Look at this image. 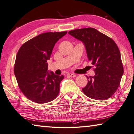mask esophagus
I'll list each match as a JSON object with an SVG mask.
<instances>
[{"label": "esophagus", "mask_w": 134, "mask_h": 134, "mask_svg": "<svg viewBox=\"0 0 134 134\" xmlns=\"http://www.w3.org/2000/svg\"><path fill=\"white\" fill-rule=\"evenodd\" d=\"M67 75L69 76H71V77H74V76H76L75 74H72V73H68Z\"/></svg>", "instance_id": "1"}]
</instances>
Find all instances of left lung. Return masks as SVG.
<instances>
[{
  "label": "left lung",
  "instance_id": "obj_1",
  "mask_svg": "<svg viewBox=\"0 0 134 134\" xmlns=\"http://www.w3.org/2000/svg\"><path fill=\"white\" fill-rule=\"evenodd\" d=\"M69 34L83 42L88 59L96 66L95 75L90 76L87 85L82 88L83 93L98 100L110 98L118 89L124 72L120 52L115 42L92 27L71 30Z\"/></svg>",
  "mask_w": 134,
  "mask_h": 134
}]
</instances>
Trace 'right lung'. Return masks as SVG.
I'll return each mask as SVG.
<instances>
[{
	"label": "right lung",
	"mask_w": 134,
	"mask_h": 134,
	"mask_svg": "<svg viewBox=\"0 0 134 134\" xmlns=\"http://www.w3.org/2000/svg\"><path fill=\"white\" fill-rule=\"evenodd\" d=\"M67 32H47L27 41L19 48L14 65V74L22 93L33 102L44 104L53 100L59 93L63 75L48 71L55 44Z\"/></svg>",
	"instance_id": "obj_1"
}]
</instances>
